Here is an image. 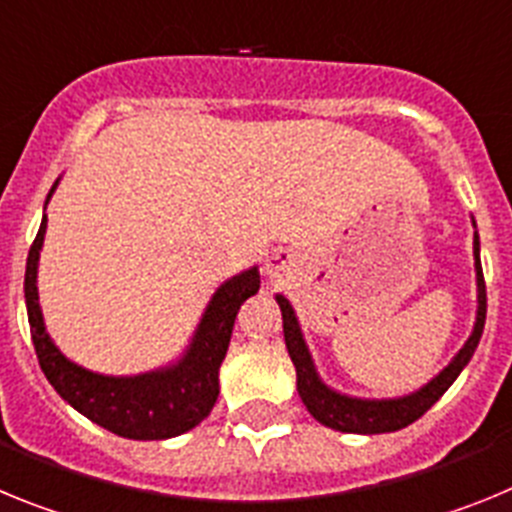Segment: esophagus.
Returning <instances> with one entry per match:
<instances>
[{
	"mask_svg": "<svg viewBox=\"0 0 512 512\" xmlns=\"http://www.w3.org/2000/svg\"><path fill=\"white\" fill-rule=\"evenodd\" d=\"M284 269H287V259H284V253H274V256H269L264 264V271L269 274L271 279L282 277Z\"/></svg>",
	"mask_w": 512,
	"mask_h": 512,
	"instance_id": "1",
	"label": "esophagus"
}]
</instances>
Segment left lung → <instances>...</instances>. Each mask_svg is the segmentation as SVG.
<instances>
[{
    "instance_id": "obj_1",
    "label": "left lung",
    "mask_w": 512,
    "mask_h": 512,
    "mask_svg": "<svg viewBox=\"0 0 512 512\" xmlns=\"http://www.w3.org/2000/svg\"><path fill=\"white\" fill-rule=\"evenodd\" d=\"M474 269H477V320H474L472 336L467 343L459 348V354L443 366L441 372L423 384L418 392H410L405 397H392V400H361V397L341 395V392L330 390L328 384L318 377V369L312 364L310 348L302 338L297 315L284 295H277L279 307H282V325H284V343H287L289 359L297 369V392L305 402L307 413L318 423L328 425L333 431L341 433H392L400 428H408L410 423L420 418L423 413L433 408L438 397L449 390L454 379L459 377L461 369L469 364V359L477 351V343L482 338L487 318V289L485 277H482V264H479V235L474 233Z\"/></svg>"
}]
</instances>
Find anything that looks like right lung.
Here are the masks:
<instances>
[{
	"label": "right lung",
	"mask_w": 512,
	"mask_h": 512,
	"mask_svg": "<svg viewBox=\"0 0 512 512\" xmlns=\"http://www.w3.org/2000/svg\"><path fill=\"white\" fill-rule=\"evenodd\" d=\"M56 187L58 179L48 192V200ZM45 225H48V217L43 215L38 235L27 253L25 269L27 320H30L35 354H38L45 379L71 408L122 438L164 441V438L192 431L194 425H200L210 415L220 395L217 372L228 354L235 315L248 297L259 292V269L251 266L217 287L210 305L205 307L200 325L194 330L192 343L176 364L156 369V372L135 374V377H107L66 359L51 336L45 333L38 302V261Z\"/></svg>",
	"instance_id": "right-lung-1"
}]
</instances>
